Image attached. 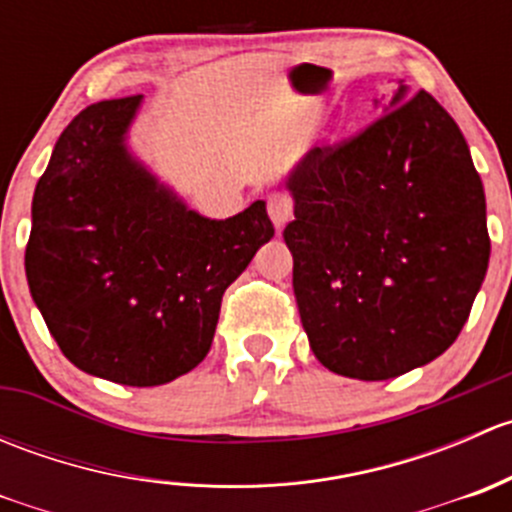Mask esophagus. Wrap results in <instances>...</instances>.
<instances>
[{
  "instance_id": "34e87169",
  "label": "esophagus",
  "mask_w": 512,
  "mask_h": 512,
  "mask_svg": "<svg viewBox=\"0 0 512 512\" xmlns=\"http://www.w3.org/2000/svg\"><path fill=\"white\" fill-rule=\"evenodd\" d=\"M267 213H270L272 223H275L277 230H282L294 213L292 198L285 193H270L267 195Z\"/></svg>"
}]
</instances>
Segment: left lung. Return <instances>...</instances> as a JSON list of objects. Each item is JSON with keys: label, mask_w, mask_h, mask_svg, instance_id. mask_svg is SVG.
Returning <instances> with one entry per match:
<instances>
[{"label": "left lung", "mask_w": 512, "mask_h": 512, "mask_svg": "<svg viewBox=\"0 0 512 512\" xmlns=\"http://www.w3.org/2000/svg\"><path fill=\"white\" fill-rule=\"evenodd\" d=\"M399 86L374 123L314 146L287 188L292 287L314 356L384 381L456 342L490 257L471 151L428 91Z\"/></svg>", "instance_id": "1"}]
</instances>
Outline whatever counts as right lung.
I'll list each match as a JSON object with an SVG mask.
<instances>
[{
    "label": "right lung",
    "instance_id": "add662e5",
    "mask_svg": "<svg viewBox=\"0 0 512 512\" xmlns=\"http://www.w3.org/2000/svg\"><path fill=\"white\" fill-rule=\"evenodd\" d=\"M141 98L91 103L64 128L36 183L24 267L71 364L160 386L205 359L225 289L275 227L262 200L210 220L160 185L126 148Z\"/></svg>",
    "mask_w": 512,
    "mask_h": 512
}]
</instances>
